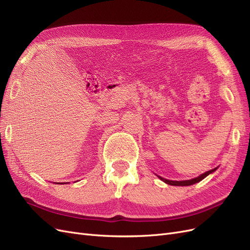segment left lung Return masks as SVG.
Masks as SVG:
<instances>
[{"label":"left lung","mask_w":250,"mask_h":250,"mask_svg":"<svg viewBox=\"0 0 250 250\" xmlns=\"http://www.w3.org/2000/svg\"><path fill=\"white\" fill-rule=\"evenodd\" d=\"M216 169H213V170H209V171H208V172H206V173H203V174H201L200 176H198V177H196V178H193V179H190V180H183V181H174V180H168V179H165V178H163V177H161L160 176V178L163 180V181H165L166 184H168V185H171V186H191V185H194V184H196V183H199V181H201L203 178H206L208 174H210V173H213L214 171H215Z\"/></svg>","instance_id":"1"}]
</instances>
